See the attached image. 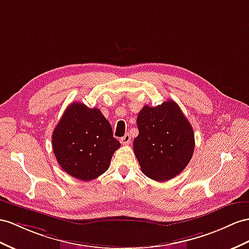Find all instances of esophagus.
I'll list each match as a JSON object with an SVG mask.
<instances>
[{
  "instance_id": "34e87169",
  "label": "esophagus",
  "mask_w": 249,
  "mask_h": 249,
  "mask_svg": "<svg viewBox=\"0 0 249 249\" xmlns=\"http://www.w3.org/2000/svg\"><path fill=\"white\" fill-rule=\"evenodd\" d=\"M130 140H131V138H130L129 133H126L124 137L121 138V143H122L123 145H128L130 143Z\"/></svg>"
}]
</instances>
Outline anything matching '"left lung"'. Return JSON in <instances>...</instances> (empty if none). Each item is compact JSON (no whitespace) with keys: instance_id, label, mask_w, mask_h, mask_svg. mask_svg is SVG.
<instances>
[{"instance_id":"obj_1","label":"left lung","mask_w":249,"mask_h":249,"mask_svg":"<svg viewBox=\"0 0 249 249\" xmlns=\"http://www.w3.org/2000/svg\"><path fill=\"white\" fill-rule=\"evenodd\" d=\"M139 135L133 151L142 173L164 182L181 174L195 150V135L189 121L175 101L145 105L137 118Z\"/></svg>"}]
</instances>
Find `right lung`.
I'll return each instance as SVG.
<instances>
[{
	"label": "right lung",
	"mask_w": 249,
	"mask_h": 249,
	"mask_svg": "<svg viewBox=\"0 0 249 249\" xmlns=\"http://www.w3.org/2000/svg\"><path fill=\"white\" fill-rule=\"evenodd\" d=\"M120 147L101 110L78 102L66 108L53 133L56 161L66 174L82 181L103 175Z\"/></svg>",
	"instance_id": "1"
}]
</instances>
